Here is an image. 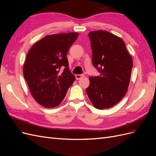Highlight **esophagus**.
<instances>
[{
	"mask_svg": "<svg viewBox=\"0 0 156 156\" xmlns=\"http://www.w3.org/2000/svg\"><path fill=\"white\" fill-rule=\"evenodd\" d=\"M84 77V75H81V74H77V75H75V78H76L77 80H79V79H81V77Z\"/></svg>",
	"mask_w": 156,
	"mask_h": 156,
	"instance_id": "obj_1",
	"label": "esophagus"
}]
</instances>
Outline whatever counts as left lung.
Instances as JSON below:
<instances>
[{
	"instance_id": "1",
	"label": "left lung",
	"mask_w": 156,
	"mask_h": 156,
	"mask_svg": "<svg viewBox=\"0 0 156 156\" xmlns=\"http://www.w3.org/2000/svg\"><path fill=\"white\" fill-rule=\"evenodd\" d=\"M92 64L100 76L90 77L86 92L98 109L113 107L124 97L130 82L133 60L124 41L112 33L92 31L88 34Z\"/></svg>"
}]
</instances>
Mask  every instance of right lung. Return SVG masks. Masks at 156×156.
Listing matches in <instances>:
<instances>
[{"mask_svg":"<svg viewBox=\"0 0 156 156\" xmlns=\"http://www.w3.org/2000/svg\"><path fill=\"white\" fill-rule=\"evenodd\" d=\"M78 36L77 32L46 36L33 45L27 54L23 75L33 98L43 107L60 105L75 81L66 55Z\"/></svg>","mask_w":156,"mask_h":156,"instance_id":"add662e5","label":"right lung"}]
</instances>
